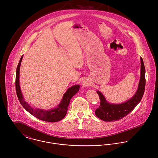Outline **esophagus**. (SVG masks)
Masks as SVG:
<instances>
[{"mask_svg":"<svg viewBox=\"0 0 158 158\" xmlns=\"http://www.w3.org/2000/svg\"><path fill=\"white\" fill-rule=\"evenodd\" d=\"M81 83L84 87H87L90 85V82L89 81V80L88 79H85L84 80H83Z\"/></svg>","mask_w":158,"mask_h":158,"instance_id":"esophagus-1","label":"esophagus"}]
</instances>
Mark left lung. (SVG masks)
Returning <instances> with one entry per match:
<instances>
[{
	"label": "left lung",
	"mask_w": 158,
	"mask_h": 158,
	"mask_svg": "<svg viewBox=\"0 0 158 158\" xmlns=\"http://www.w3.org/2000/svg\"><path fill=\"white\" fill-rule=\"evenodd\" d=\"M140 62V79L138 89L134 96L129 100L122 104H110L106 101L104 95L97 91L100 99V106L95 111L97 117L104 121H116L126 116L139 104L143 96L145 88V69L142 57Z\"/></svg>",
	"instance_id": "8db88e82"
}]
</instances>
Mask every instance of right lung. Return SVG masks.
<instances>
[{"label":"right lung","instance_id":"1","mask_svg":"<svg viewBox=\"0 0 158 158\" xmlns=\"http://www.w3.org/2000/svg\"><path fill=\"white\" fill-rule=\"evenodd\" d=\"M23 57V56H21L18 63V65L17 66L15 81L16 94L21 104L29 113H30L31 114H32L37 118L41 119L42 121L52 123L57 122L62 120L66 115L68 106L69 105L70 99L74 95L77 94V93L78 92L80 86L74 85L69 88L65 92V93H64L60 103L57 106V107L53 109L50 110H44L39 108H33L29 105L27 102H26L24 101L19 86V69Z\"/></svg>","mask_w":158,"mask_h":158}]
</instances>
